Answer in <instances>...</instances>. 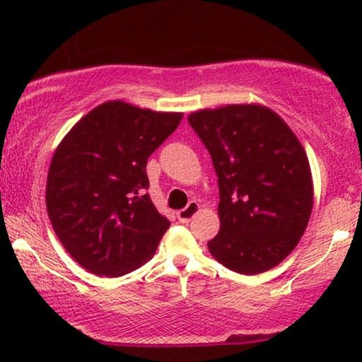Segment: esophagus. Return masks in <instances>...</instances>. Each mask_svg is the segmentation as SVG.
Here are the masks:
<instances>
[{"label":"esophagus","instance_id":"obj_1","mask_svg":"<svg viewBox=\"0 0 362 362\" xmlns=\"http://www.w3.org/2000/svg\"><path fill=\"white\" fill-rule=\"evenodd\" d=\"M201 211V206H199V202H196V201H191L189 204H187L185 209H181L180 212H177V219H180L181 222H189L192 217H194L197 212Z\"/></svg>","mask_w":362,"mask_h":362}]
</instances>
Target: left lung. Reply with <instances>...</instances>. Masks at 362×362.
<instances>
[{"label": "left lung", "instance_id": "left-lung-1", "mask_svg": "<svg viewBox=\"0 0 362 362\" xmlns=\"http://www.w3.org/2000/svg\"><path fill=\"white\" fill-rule=\"evenodd\" d=\"M219 177L221 229L207 249L237 274L257 275L290 255L313 209L305 148L279 113L234 103L189 113Z\"/></svg>", "mask_w": 362, "mask_h": 362}]
</instances>
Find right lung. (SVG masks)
Returning <instances> with one entry per match:
<instances>
[{"label": "right lung", "instance_id": "add662e5", "mask_svg": "<svg viewBox=\"0 0 362 362\" xmlns=\"http://www.w3.org/2000/svg\"><path fill=\"white\" fill-rule=\"evenodd\" d=\"M181 120V112L108 100L57 145L47 173V214L64 249L90 274L122 276L155 255L170 221L145 194L146 161Z\"/></svg>", "mask_w": 362, "mask_h": 362}]
</instances>
